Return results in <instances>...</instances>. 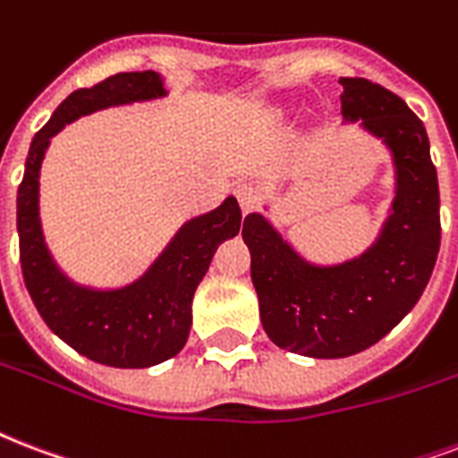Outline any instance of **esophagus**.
I'll list each match as a JSON object with an SVG mask.
<instances>
[{
    "label": "esophagus",
    "mask_w": 458,
    "mask_h": 458,
    "mask_svg": "<svg viewBox=\"0 0 458 458\" xmlns=\"http://www.w3.org/2000/svg\"><path fill=\"white\" fill-rule=\"evenodd\" d=\"M235 194H237V201H240V206H242L244 214H247V211H252L254 206H257V201H259V197H257V187L250 182L237 184Z\"/></svg>",
    "instance_id": "34e87169"
}]
</instances>
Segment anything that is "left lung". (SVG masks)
Segmentation results:
<instances>
[{
	"instance_id": "left-lung-1",
	"label": "left lung",
	"mask_w": 458,
	"mask_h": 458,
	"mask_svg": "<svg viewBox=\"0 0 458 458\" xmlns=\"http://www.w3.org/2000/svg\"><path fill=\"white\" fill-rule=\"evenodd\" d=\"M338 83L344 124H358L392 160L394 199L375 240L360 254L324 264L307 259L261 211L242 223L267 336L278 348L322 360L360 353L413 310L442 235L437 170L423 122L368 79Z\"/></svg>"
}]
</instances>
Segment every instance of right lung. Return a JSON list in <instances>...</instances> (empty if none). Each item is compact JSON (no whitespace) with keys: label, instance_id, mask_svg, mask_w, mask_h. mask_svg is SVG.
I'll return each instance as SVG.
<instances>
[{"label":"right lung","instance_id":"1","mask_svg":"<svg viewBox=\"0 0 458 458\" xmlns=\"http://www.w3.org/2000/svg\"><path fill=\"white\" fill-rule=\"evenodd\" d=\"M165 96V79L158 72L114 74L93 89L74 90L33 136L16 197L21 268L38 312L52 334L76 353L110 368H153L182 351L190 336L194 291L218 244L240 233L242 211L230 194L214 211L187 218L134 281L122 285L81 284L59 267L45 240L40 167L52 136L79 117Z\"/></svg>","mask_w":458,"mask_h":458}]
</instances>
